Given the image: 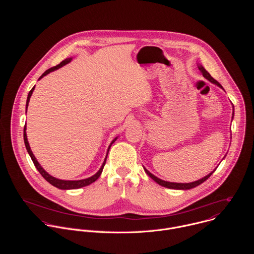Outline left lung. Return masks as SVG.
Segmentation results:
<instances>
[{
  "mask_svg": "<svg viewBox=\"0 0 254 254\" xmlns=\"http://www.w3.org/2000/svg\"><path fill=\"white\" fill-rule=\"evenodd\" d=\"M199 70L202 72V74H203V76H204L205 78H207L209 81L215 83L216 85H218L219 87L223 88L222 85H221L218 81L215 80V79L208 73V72L205 70V68H204L203 66H199ZM143 169H144V168H143ZM144 171H146V173H147L154 181H156V182H157L159 185H161V186H163V187H166V188H169V189H177V190H188V189L195 188L196 186H198V185L202 184L203 182H205V181H206V180L212 175V173L214 172V171H213L212 173H210V174L207 175L206 177H204V178H202V179H200V180H198V181H195V182H192V183H171V182H167V181H163V180L157 178L156 176H154L153 174H151L147 169H144Z\"/></svg>",
  "mask_w": 254,
  "mask_h": 254,
  "instance_id": "left-lung-1",
  "label": "left lung"
}]
</instances>
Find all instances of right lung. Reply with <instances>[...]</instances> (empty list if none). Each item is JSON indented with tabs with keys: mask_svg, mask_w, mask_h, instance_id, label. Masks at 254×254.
<instances>
[{
	"mask_svg": "<svg viewBox=\"0 0 254 254\" xmlns=\"http://www.w3.org/2000/svg\"><path fill=\"white\" fill-rule=\"evenodd\" d=\"M71 61V58H67V59H65V60H63L62 62H60L58 65H56V66H54V67H51V68H49L48 70H46L44 73L40 76V78L39 79H41L43 76H45V75H47L48 73H50V72H52V71H54V70H56V69H58V68H60V67H62L63 65H65V64H67V63H69ZM34 88H35V86L29 91V93H28V97H27V102H26V113H27V107H28V104H29V100H30V97H31V95H32V93H33V90H34ZM116 139L117 138H115L113 141H112V143H114L115 141H116ZM24 142H25V146H26V149H27V151H28V153H29V155H30V157H31V159H32V161H33V163H34V165H35V167L37 168V170L39 171V173L42 175V177L47 181V182H49L51 185H53L54 187H56V188H58V189H62V190H69V189H78V188H81V187H85V186H87V185H90L91 183H93L94 181H96L97 179H98V177L100 176V174H101V172H102V170H103V167H104V165H105V162H106V157H107V155H106V157H105V160H104V162H103V164H102V166H101V168L99 169V171L95 174V175H93L92 177H90V178H87V179H84V180H78V181H64V180H59V179H56V178H54V177H52V176H50L40 165H39V163L37 162V160H36V158L34 157V155H33V153H32V151H31V149H30V146H29V142H28V139H27V134H26V126L24 127ZM112 143H111V146H112ZM111 146L108 147V150H107V154H108V151H110V149H111Z\"/></svg>",
	"mask_w": 254,
	"mask_h": 254,
	"instance_id": "add662e5",
	"label": "right lung"
}]
</instances>
